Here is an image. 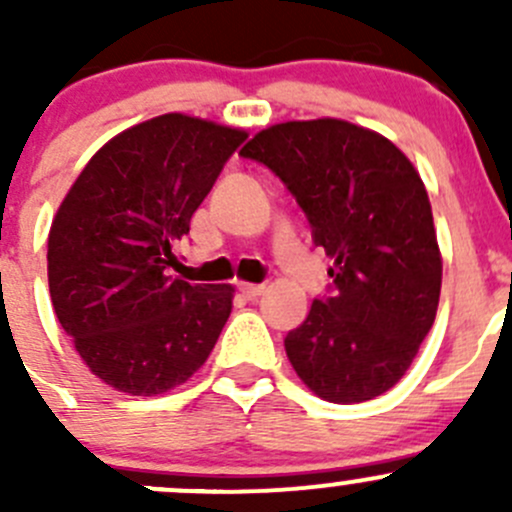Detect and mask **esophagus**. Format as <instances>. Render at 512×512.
I'll list each match as a JSON object with an SVG mask.
<instances>
[{
    "instance_id": "esophagus-1",
    "label": "esophagus",
    "mask_w": 512,
    "mask_h": 512,
    "mask_svg": "<svg viewBox=\"0 0 512 512\" xmlns=\"http://www.w3.org/2000/svg\"><path fill=\"white\" fill-rule=\"evenodd\" d=\"M240 292H242V297L257 299L262 292H265V285H250V282H240Z\"/></svg>"
}]
</instances>
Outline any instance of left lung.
<instances>
[{
  "mask_svg": "<svg viewBox=\"0 0 512 512\" xmlns=\"http://www.w3.org/2000/svg\"><path fill=\"white\" fill-rule=\"evenodd\" d=\"M240 156L275 170L332 260L334 297L287 334L289 364L332 404L399 384L433 327L443 260L426 185L389 138L342 118L275 123Z\"/></svg>",
  "mask_w": 512,
  "mask_h": 512,
  "instance_id": "8db88e82",
  "label": "left lung"
}]
</instances>
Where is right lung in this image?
I'll return each instance as SVG.
<instances>
[{
	"instance_id": "add662e5",
	"label": "right lung",
	"mask_w": 512,
	"mask_h": 512,
	"mask_svg": "<svg viewBox=\"0 0 512 512\" xmlns=\"http://www.w3.org/2000/svg\"><path fill=\"white\" fill-rule=\"evenodd\" d=\"M247 138L163 113L103 143L49 230V294L81 361L103 384L158 396L205 364L232 312V285L170 277L178 242Z\"/></svg>"
}]
</instances>
